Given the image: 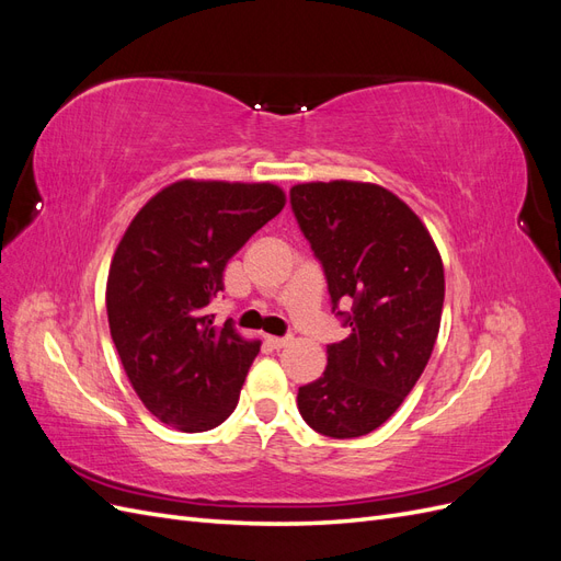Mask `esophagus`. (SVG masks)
<instances>
[{"label": "esophagus", "mask_w": 561, "mask_h": 561, "mask_svg": "<svg viewBox=\"0 0 561 561\" xmlns=\"http://www.w3.org/2000/svg\"><path fill=\"white\" fill-rule=\"evenodd\" d=\"M266 344L271 348H285L287 344H290V336H266Z\"/></svg>", "instance_id": "1"}]
</instances>
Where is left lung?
Masks as SVG:
<instances>
[{
	"label": "left lung",
	"instance_id": "1",
	"mask_svg": "<svg viewBox=\"0 0 561 561\" xmlns=\"http://www.w3.org/2000/svg\"><path fill=\"white\" fill-rule=\"evenodd\" d=\"M290 206L325 274L332 313L348 328L328 346L322 377L299 386V414L320 435L360 437L396 414L428 365L445 301L443 260L410 206L379 184H297Z\"/></svg>",
	"mask_w": 561,
	"mask_h": 561
}]
</instances>
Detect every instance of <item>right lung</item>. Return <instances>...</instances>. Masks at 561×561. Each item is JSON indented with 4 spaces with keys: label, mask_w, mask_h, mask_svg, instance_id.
<instances>
[{
    "label": "right lung",
    "mask_w": 561,
    "mask_h": 561,
    "mask_svg": "<svg viewBox=\"0 0 561 561\" xmlns=\"http://www.w3.org/2000/svg\"><path fill=\"white\" fill-rule=\"evenodd\" d=\"M285 206L276 184L165 186L135 215L107 278L112 342L147 410L184 433L210 431L236 410L260 342H245L208 304L225 266Z\"/></svg>",
    "instance_id": "obj_1"
}]
</instances>
